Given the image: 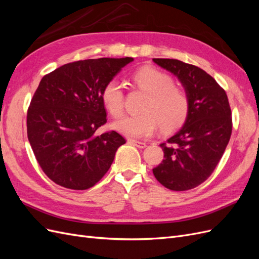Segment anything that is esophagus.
<instances>
[{"label":"esophagus","instance_id":"34e87169","mask_svg":"<svg viewBox=\"0 0 259 259\" xmlns=\"http://www.w3.org/2000/svg\"><path fill=\"white\" fill-rule=\"evenodd\" d=\"M128 144H131V145H133V146H136L137 148H140V149H143V148H145V147L147 146L146 143L138 142V140H134V139H130V140H128Z\"/></svg>","mask_w":259,"mask_h":259}]
</instances>
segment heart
<instances>
[{
  "mask_svg": "<svg viewBox=\"0 0 259 259\" xmlns=\"http://www.w3.org/2000/svg\"><path fill=\"white\" fill-rule=\"evenodd\" d=\"M135 88L146 94L142 113L125 115L113 124L121 134L132 138L150 136L156 125L163 132L175 131L186 122L189 113V98L173 79L152 66L140 67L131 75ZM101 101L113 117L123 113L124 92L121 83L112 79L101 90Z\"/></svg>",
  "mask_w": 259,
  "mask_h": 259,
  "instance_id": "heart-1",
  "label": "heart"
}]
</instances>
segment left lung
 <instances>
[{
    "label": "left lung",
    "instance_id": "left-lung-1",
    "mask_svg": "<svg viewBox=\"0 0 259 259\" xmlns=\"http://www.w3.org/2000/svg\"><path fill=\"white\" fill-rule=\"evenodd\" d=\"M153 61L178 77L189 98V113L183 127L160 145L164 159L152 171L167 189L189 190L210 176L229 143L228 97L214 77L197 66L167 58Z\"/></svg>",
    "mask_w": 259,
    "mask_h": 259
}]
</instances>
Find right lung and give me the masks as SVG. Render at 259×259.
<instances>
[{
  "label": "right lung",
  "instance_id": "add662e5",
  "mask_svg": "<svg viewBox=\"0 0 259 259\" xmlns=\"http://www.w3.org/2000/svg\"><path fill=\"white\" fill-rule=\"evenodd\" d=\"M132 57L70 62L43 76L27 114L37 163L55 184L73 190L96 185L125 139L114 131L95 135L107 122L101 90Z\"/></svg>",
  "mask_w": 259,
  "mask_h": 259
}]
</instances>
